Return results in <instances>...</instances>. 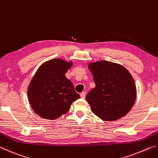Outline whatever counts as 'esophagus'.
I'll use <instances>...</instances> for the list:
<instances>
[{"label":"esophagus","mask_w":158,"mask_h":158,"mask_svg":"<svg viewBox=\"0 0 158 158\" xmlns=\"http://www.w3.org/2000/svg\"><path fill=\"white\" fill-rule=\"evenodd\" d=\"M85 94H86V93H85V92H82L81 93V98L82 99H84L85 98Z\"/></svg>","instance_id":"obj_1"}]
</instances>
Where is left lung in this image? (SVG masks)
<instances>
[{
  "label": "left lung",
  "mask_w": 158,
  "mask_h": 158,
  "mask_svg": "<svg viewBox=\"0 0 158 158\" xmlns=\"http://www.w3.org/2000/svg\"><path fill=\"white\" fill-rule=\"evenodd\" d=\"M95 87L85 96L92 111L105 121L125 116L135 104L137 89L130 72L118 63L98 60L88 64Z\"/></svg>",
  "instance_id": "1"
}]
</instances>
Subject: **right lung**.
I'll list each match as a JSON object with an SVG mask.
<instances>
[{
	"label": "right lung",
	"instance_id": "obj_1",
	"mask_svg": "<svg viewBox=\"0 0 158 158\" xmlns=\"http://www.w3.org/2000/svg\"><path fill=\"white\" fill-rule=\"evenodd\" d=\"M73 61L54 58L42 64L29 83L28 100L33 110L42 118L56 120L69 111L80 98L65 77Z\"/></svg>",
	"mask_w": 158,
	"mask_h": 158
}]
</instances>
